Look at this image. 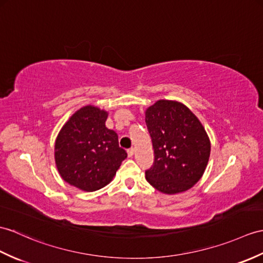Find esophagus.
<instances>
[{
    "label": "esophagus",
    "instance_id": "34e87169",
    "mask_svg": "<svg viewBox=\"0 0 263 263\" xmlns=\"http://www.w3.org/2000/svg\"><path fill=\"white\" fill-rule=\"evenodd\" d=\"M134 151H136V150H134L133 148H132V149H129V150H127V156H129V157H132V156L134 155Z\"/></svg>",
    "mask_w": 263,
    "mask_h": 263
}]
</instances>
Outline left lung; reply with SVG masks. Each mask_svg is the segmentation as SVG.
<instances>
[{
	"label": "left lung",
	"mask_w": 263,
	"mask_h": 263,
	"mask_svg": "<svg viewBox=\"0 0 263 263\" xmlns=\"http://www.w3.org/2000/svg\"><path fill=\"white\" fill-rule=\"evenodd\" d=\"M155 162L145 179L157 191L174 195L191 189L203 177L211 141L198 118L186 105L159 100L145 109Z\"/></svg>",
	"instance_id": "left-lung-1"
}]
</instances>
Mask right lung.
I'll use <instances>...</instances> for the list:
<instances>
[{
  "instance_id": "add662e5",
  "label": "right lung",
  "mask_w": 263,
  "mask_h": 263,
  "mask_svg": "<svg viewBox=\"0 0 263 263\" xmlns=\"http://www.w3.org/2000/svg\"><path fill=\"white\" fill-rule=\"evenodd\" d=\"M108 113L83 106L60 129L54 142V162L60 177L84 192H95L113 180L126 158L118 134L105 126Z\"/></svg>"
}]
</instances>
